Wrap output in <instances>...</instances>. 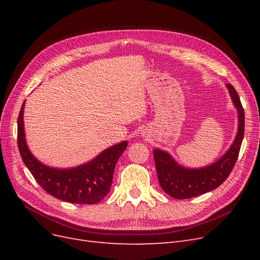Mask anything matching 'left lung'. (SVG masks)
<instances>
[{
    "label": "left lung",
    "instance_id": "left-lung-1",
    "mask_svg": "<svg viewBox=\"0 0 260 260\" xmlns=\"http://www.w3.org/2000/svg\"><path fill=\"white\" fill-rule=\"evenodd\" d=\"M233 105L238 111V133L230 148L218 160L202 168H186L178 164L168 152L154 148L157 177L164 192L171 198L185 200L195 198L221 185L229 177L237 161L244 137L245 116L238 92L233 85L225 84Z\"/></svg>",
    "mask_w": 260,
    "mask_h": 260
}]
</instances>
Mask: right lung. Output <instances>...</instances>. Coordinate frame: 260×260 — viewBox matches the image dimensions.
I'll return each mask as SVG.
<instances>
[{
  "mask_svg": "<svg viewBox=\"0 0 260 260\" xmlns=\"http://www.w3.org/2000/svg\"><path fill=\"white\" fill-rule=\"evenodd\" d=\"M22 103L18 116L17 143L23 164L44 191L54 198L75 204H96L108 194L116 164L128 142L117 143L104 149L88 162L73 168H54L38 160L27 145L23 128Z\"/></svg>",
  "mask_w": 260,
  "mask_h": 260,
  "instance_id": "add662e5",
  "label": "right lung"
}]
</instances>
